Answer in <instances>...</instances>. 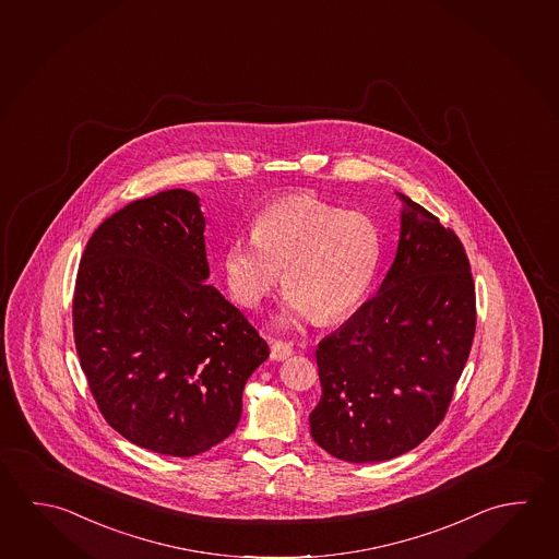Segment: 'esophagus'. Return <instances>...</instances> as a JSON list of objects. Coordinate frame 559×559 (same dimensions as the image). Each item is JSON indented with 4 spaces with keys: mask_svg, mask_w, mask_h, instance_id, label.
Masks as SVG:
<instances>
[{
    "mask_svg": "<svg viewBox=\"0 0 559 559\" xmlns=\"http://www.w3.org/2000/svg\"><path fill=\"white\" fill-rule=\"evenodd\" d=\"M293 355V345L283 340H271V359L273 361H284Z\"/></svg>",
    "mask_w": 559,
    "mask_h": 559,
    "instance_id": "34e87169",
    "label": "esophagus"
}]
</instances>
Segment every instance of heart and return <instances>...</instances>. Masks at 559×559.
<instances>
[{
    "label": "heart",
    "mask_w": 559,
    "mask_h": 559,
    "mask_svg": "<svg viewBox=\"0 0 559 559\" xmlns=\"http://www.w3.org/2000/svg\"><path fill=\"white\" fill-rule=\"evenodd\" d=\"M251 234L234 237L222 253L227 288L239 306L259 308L283 271L284 323L308 313L330 322L352 312L381 259V234L371 217L310 194L261 210Z\"/></svg>",
    "instance_id": "heart-1"
}]
</instances>
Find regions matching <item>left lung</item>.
<instances>
[{
  "instance_id": "8db88e82",
  "label": "left lung",
  "mask_w": 559,
  "mask_h": 559,
  "mask_svg": "<svg viewBox=\"0 0 559 559\" xmlns=\"http://www.w3.org/2000/svg\"><path fill=\"white\" fill-rule=\"evenodd\" d=\"M401 198V239L377 296L316 349L322 399L310 433L337 460L414 450L443 420L475 335V284L460 237Z\"/></svg>"
}]
</instances>
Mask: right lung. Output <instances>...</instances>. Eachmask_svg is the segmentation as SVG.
I'll return each instance as SVG.
<instances>
[{
	"label": "right lung",
	"mask_w": 559,
	"mask_h": 559,
	"mask_svg": "<svg viewBox=\"0 0 559 559\" xmlns=\"http://www.w3.org/2000/svg\"><path fill=\"white\" fill-rule=\"evenodd\" d=\"M200 198L165 190L99 224L72 325L99 412L139 448L192 457L226 440L269 345L214 286Z\"/></svg>",
	"instance_id": "add662e5"
}]
</instances>
